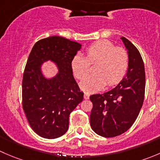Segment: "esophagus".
I'll return each instance as SVG.
<instances>
[{"instance_id": "34e87169", "label": "esophagus", "mask_w": 160, "mask_h": 160, "mask_svg": "<svg viewBox=\"0 0 160 160\" xmlns=\"http://www.w3.org/2000/svg\"><path fill=\"white\" fill-rule=\"evenodd\" d=\"M90 98V94L88 93H84V99L88 100Z\"/></svg>"}]
</instances>
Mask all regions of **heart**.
<instances>
[{
  "mask_svg": "<svg viewBox=\"0 0 160 160\" xmlns=\"http://www.w3.org/2000/svg\"><path fill=\"white\" fill-rule=\"evenodd\" d=\"M98 62L96 74L87 78L90 64ZM129 66L128 52L122 47L108 40L95 42L86 50V56L77 54L71 62L72 72L77 78H84L80 83V88L87 93H93L102 89L107 83L114 86L120 83L125 77Z\"/></svg>",
  "mask_w": 160,
  "mask_h": 160,
  "instance_id": "b5f03b06",
  "label": "heart"
}]
</instances>
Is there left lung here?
Masks as SVG:
<instances>
[{
  "label": "left lung",
  "mask_w": 160,
  "mask_h": 160,
  "mask_svg": "<svg viewBox=\"0 0 160 160\" xmlns=\"http://www.w3.org/2000/svg\"><path fill=\"white\" fill-rule=\"evenodd\" d=\"M121 38L129 56L126 76L114 89L90 97L93 104L90 126L95 133L106 138L118 136L129 129L144 101L146 74L142 58L129 40Z\"/></svg>",
  "instance_id": "1"
}]
</instances>
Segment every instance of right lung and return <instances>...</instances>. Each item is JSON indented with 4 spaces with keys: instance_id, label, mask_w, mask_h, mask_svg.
<instances>
[{
    "instance_id": "add662e5",
    "label": "right lung",
    "mask_w": 160,
    "mask_h": 160,
    "mask_svg": "<svg viewBox=\"0 0 160 160\" xmlns=\"http://www.w3.org/2000/svg\"><path fill=\"white\" fill-rule=\"evenodd\" d=\"M81 45L59 36L42 38L34 45L22 80V108L32 130L45 138L62 136L69 128V116L83 99L72 76L71 62ZM51 60L59 69L52 79L41 71Z\"/></svg>"
}]
</instances>
